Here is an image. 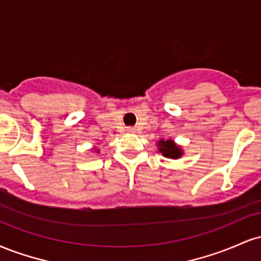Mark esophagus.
<instances>
[{"mask_svg": "<svg viewBox=\"0 0 261 261\" xmlns=\"http://www.w3.org/2000/svg\"><path fill=\"white\" fill-rule=\"evenodd\" d=\"M127 133H135V128L134 127H127Z\"/></svg>", "mask_w": 261, "mask_h": 261, "instance_id": "1", "label": "esophagus"}]
</instances>
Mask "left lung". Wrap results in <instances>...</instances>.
I'll list each match as a JSON object with an SVG mask.
<instances>
[{
	"mask_svg": "<svg viewBox=\"0 0 261 261\" xmlns=\"http://www.w3.org/2000/svg\"><path fill=\"white\" fill-rule=\"evenodd\" d=\"M160 152H162V154L167 158H179L182 154L180 148L173 142L172 140L168 141H160Z\"/></svg>",
	"mask_w": 261,
	"mask_h": 261,
	"instance_id": "8db88e82",
	"label": "left lung"
}]
</instances>
